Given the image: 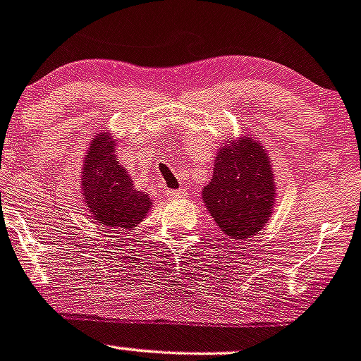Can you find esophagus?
Listing matches in <instances>:
<instances>
[{
	"mask_svg": "<svg viewBox=\"0 0 361 361\" xmlns=\"http://www.w3.org/2000/svg\"><path fill=\"white\" fill-rule=\"evenodd\" d=\"M166 197L184 198V197H186V191H184V190H166Z\"/></svg>",
	"mask_w": 361,
	"mask_h": 361,
	"instance_id": "1",
	"label": "esophagus"
}]
</instances>
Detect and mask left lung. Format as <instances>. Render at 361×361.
<instances>
[{"mask_svg":"<svg viewBox=\"0 0 361 361\" xmlns=\"http://www.w3.org/2000/svg\"><path fill=\"white\" fill-rule=\"evenodd\" d=\"M273 186L271 161L264 147L252 138H241L219 150L214 175L202 198L230 239H250L269 219Z\"/></svg>","mask_w":361,"mask_h":361,"instance_id":"8db88e82","label":"left lung"}]
</instances>
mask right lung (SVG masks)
I'll return each mask as SVG.
<instances>
[{"label":"right lung","instance_id":"right-lung-1","mask_svg":"<svg viewBox=\"0 0 361 361\" xmlns=\"http://www.w3.org/2000/svg\"><path fill=\"white\" fill-rule=\"evenodd\" d=\"M115 152V142L106 133L92 140L83 163L81 188L83 200L99 223L127 230L143 221L152 202L149 195L135 190L126 168L116 161Z\"/></svg>","mask_w":361,"mask_h":361}]
</instances>
